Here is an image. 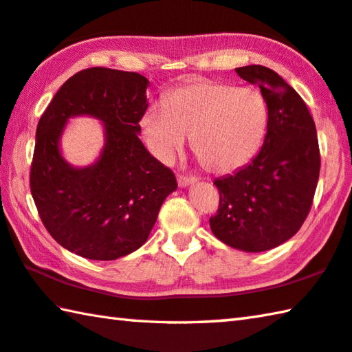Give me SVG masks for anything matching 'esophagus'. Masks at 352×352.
I'll use <instances>...</instances> for the list:
<instances>
[{
  "label": "esophagus",
  "mask_w": 352,
  "mask_h": 352,
  "mask_svg": "<svg viewBox=\"0 0 352 352\" xmlns=\"http://www.w3.org/2000/svg\"><path fill=\"white\" fill-rule=\"evenodd\" d=\"M197 178L195 177H186V175H178L177 177V182H178V186L180 188H186L189 184L195 183Z\"/></svg>",
  "instance_id": "1"
}]
</instances>
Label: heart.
<instances>
[{"label": "heart", "mask_w": 352, "mask_h": 352, "mask_svg": "<svg viewBox=\"0 0 352 352\" xmlns=\"http://www.w3.org/2000/svg\"><path fill=\"white\" fill-rule=\"evenodd\" d=\"M270 109L257 89L197 80L170 92L144 115L146 142L160 162L170 163L186 135L201 163L217 174H231L257 155L265 142Z\"/></svg>", "instance_id": "b5f03b06"}]
</instances>
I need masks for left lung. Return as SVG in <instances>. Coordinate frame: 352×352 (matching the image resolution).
<instances>
[{
    "label": "left lung",
    "mask_w": 352,
    "mask_h": 352,
    "mask_svg": "<svg viewBox=\"0 0 352 352\" xmlns=\"http://www.w3.org/2000/svg\"><path fill=\"white\" fill-rule=\"evenodd\" d=\"M235 72L260 87L270 124L258 155L214 182L220 204L209 225L228 246L261 252L280 246L302 228L314 200L320 151L308 107L282 76L258 65Z\"/></svg>",
    "instance_id": "8db88e82"
}]
</instances>
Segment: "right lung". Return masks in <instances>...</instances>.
<instances>
[{"instance_id":"obj_1","label":"right lung","mask_w":352,"mask_h":352,"mask_svg":"<svg viewBox=\"0 0 352 352\" xmlns=\"http://www.w3.org/2000/svg\"><path fill=\"white\" fill-rule=\"evenodd\" d=\"M148 85L137 72L89 67L70 76L38 121L32 197L54 240L85 258L115 260L137 251L177 189L174 172L138 138ZM78 114L105 124V148L87 168H74L59 152L67 120Z\"/></svg>"}]
</instances>
